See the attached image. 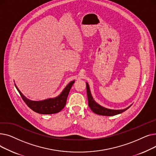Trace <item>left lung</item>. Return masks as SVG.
I'll return each mask as SVG.
<instances>
[{
  "instance_id": "obj_1",
  "label": "left lung",
  "mask_w": 156,
  "mask_h": 156,
  "mask_svg": "<svg viewBox=\"0 0 156 156\" xmlns=\"http://www.w3.org/2000/svg\"><path fill=\"white\" fill-rule=\"evenodd\" d=\"M86 84H87V97H88V105L90 108L91 109V110L97 114H99V115H102V116H108L117 115L118 114L122 113V112H125V111H126L129 107H131V105H132V104L130 105L129 106H128V107L123 109L116 110V109H110L105 108L103 107V106L101 105L100 104L97 103L94 101L88 83L86 82Z\"/></svg>"
}]
</instances>
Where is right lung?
Instances as JSON below:
<instances>
[{
    "instance_id": "1",
    "label": "right lung",
    "mask_w": 156,
    "mask_h": 156,
    "mask_svg": "<svg viewBox=\"0 0 156 156\" xmlns=\"http://www.w3.org/2000/svg\"><path fill=\"white\" fill-rule=\"evenodd\" d=\"M75 81V80H73L69 83L58 96L39 101H34L28 99L21 92L15 83L14 85L24 102L31 110L39 114H52L60 112L64 108L66 104L67 98L70 89Z\"/></svg>"
}]
</instances>
